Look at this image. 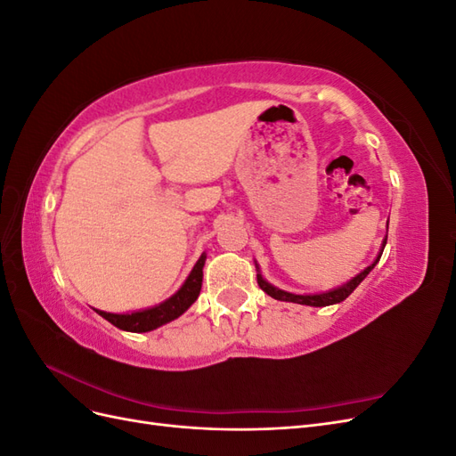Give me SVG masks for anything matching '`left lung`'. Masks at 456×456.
Returning <instances> with one entry per match:
<instances>
[{"label": "left lung", "instance_id": "1", "mask_svg": "<svg viewBox=\"0 0 456 456\" xmlns=\"http://www.w3.org/2000/svg\"><path fill=\"white\" fill-rule=\"evenodd\" d=\"M386 240H388V236H386L384 240H382V245H380V251H379V255H377V258L370 262V265L365 268V270H362L360 273H355L352 280H348L346 283H342V285H338V287H335V289H329V291H325V293H314V295H297V293H289V291H283V289H280V287H275V285H272V283H268L265 278H262V273H260V268H258V265L255 262V266H256V281H258V285H260V289L262 291H265L266 295H270L272 298H275V300H283V302H295V305H306V306H315V308H322V306H330V305H338V302H342L344 298H348L352 293H354V289L360 285L367 275H369V272L377 266V262L380 260V256H382V251H384V247H386Z\"/></svg>", "mask_w": 456, "mask_h": 456}]
</instances>
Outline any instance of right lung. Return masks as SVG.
Returning a JSON list of instances; mask_svg holds the SVG:
<instances>
[{
  "mask_svg": "<svg viewBox=\"0 0 456 456\" xmlns=\"http://www.w3.org/2000/svg\"><path fill=\"white\" fill-rule=\"evenodd\" d=\"M205 258L207 255L203 253L198 258L196 266L191 268L186 281L181 285V289H178L173 297L159 302L156 306L129 312V314H112V312H102V310H94V312L102 315L106 322L116 325L121 330H129V333H148V330H154L165 323H169L176 320L178 315H183L198 300L201 291V281H203Z\"/></svg>",
  "mask_w": 456,
  "mask_h": 456,
  "instance_id": "1",
  "label": "right lung"
}]
</instances>
